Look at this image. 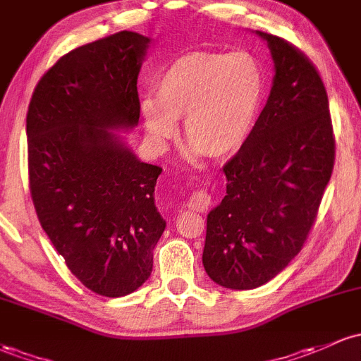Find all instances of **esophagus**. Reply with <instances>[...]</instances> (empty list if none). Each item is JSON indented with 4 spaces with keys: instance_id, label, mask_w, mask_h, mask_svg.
<instances>
[{
    "instance_id": "esophagus-1",
    "label": "esophagus",
    "mask_w": 361,
    "mask_h": 361,
    "mask_svg": "<svg viewBox=\"0 0 361 361\" xmlns=\"http://www.w3.org/2000/svg\"><path fill=\"white\" fill-rule=\"evenodd\" d=\"M210 204H212V196L207 189H197V191L192 192L188 201V207L191 208L192 212H200V213L207 212L208 208H210Z\"/></svg>"
}]
</instances>
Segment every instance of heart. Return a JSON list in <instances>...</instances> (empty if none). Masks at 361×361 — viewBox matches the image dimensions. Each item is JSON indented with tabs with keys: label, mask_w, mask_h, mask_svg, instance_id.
I'll list each match as a JSON object with an SVG mask.
<instances>
[{
	"label": "heart",
	"mask_w": 361,
	"mask_h": 361,
	"mask_svg": "<svg viewBox=\"0 0 361 361\" xmlns=\"http://www.w3.org/2000/svg\"><path fill=\"white\" fill-rule=\"evenodd\" d=\"M157 102L145 99L141 115L157 145L179 133L196 153L215 160L234 157L247 142L265 96L259 65L247 53L192 51L173 60L157 80Z\"/></svg>",
	"instance_id": "b5f03b06"
}]
</instances>
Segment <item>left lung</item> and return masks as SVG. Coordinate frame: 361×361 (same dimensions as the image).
Segmentation results:
<instances>
[{
  "label": "left lung",
  "instance_id": "left-lung-1",
  "mask_svg": "<svg viewBox=\"0 0 361 361\" xmlns=\"http://www.w3.org/2000/svg\"><path fill=\"white\" fill-rule=\"evenodd\" d=\"M275 75L246 145L224 165L227 195L208 213L203 267L228 289L267 284L301 251L336 158L329 98L300 49L257 30Z\"/></svg>",
  "mask_w": 361,
  "mask_h": 361
}]
</instances>
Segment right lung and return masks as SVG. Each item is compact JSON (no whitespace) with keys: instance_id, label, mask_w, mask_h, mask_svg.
Segmentation results:
<instances>
[{"instance_id":"1","label":"right lung","mask_w":361,"mask_h":361,"mask_svg":"<svg viewBox=\"0 0 361 361\" xmlns=\"http://www.w3.org/2000/svg\"><path fill=\"white\" fill-rule=\"evenodd\" d=\"M149 37L130 30L72 49L34 89L27 111L29 184L41 227L92 293L141 288L166 222L154 204L161 169L115 130L137 126V75Z\"/></svg>"}]
</instances>
